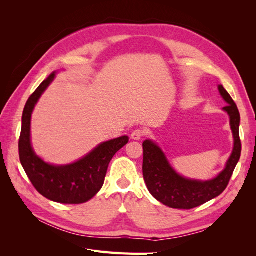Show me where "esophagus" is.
Segmentation results:
<instances>
[{
	"label": "esophagus",
	"mask_w": 256,
	"mask_h": 256,
	"mask_svg": "<svg viewBox=\"0 0 256 256\" xmlns=\"http://www.w3.org/2000/svg\"><path fill=\"white\" fill-rule=\"evenodd\" d=\"M145 134V131L143 129H136L134 131H132V134H131V138L132 140H141V138L144 136Z\"/></svg>",
	"instance_id": "esophagus-1"
}]
</instances>
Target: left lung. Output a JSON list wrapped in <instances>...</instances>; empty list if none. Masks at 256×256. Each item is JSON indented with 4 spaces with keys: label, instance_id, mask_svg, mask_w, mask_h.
<instances>
[{
    "label": "left lung",
    "instance_id": "1",
    "mask_svg": "<svg viewBox=\"0 0 256 256\" xmlns=\"http://www.w3.org/2000/svg\"><path fill=\"white\" fill-rule=\"evenodd\" d=\"M222 98L228 104L223 108L230 116L233 131L234 148L226 168L210 180H188L177 174L170 164L164 152L150 140L143 142V177L150 194L160 203L176 209H191L205 204L226 190L242 154L239 138L240 114L234 100L222 85L218 86Z\"/></svg>",
    "mask_w": 256,
    "mask_h": 256
}]
</instances>
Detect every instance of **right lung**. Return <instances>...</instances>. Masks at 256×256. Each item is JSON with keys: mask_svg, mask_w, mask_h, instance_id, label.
Returning a JSON list of instances; mask_svg holds the SVG:
<instances>
[{"mask_svg": "<svg viewBox=\"0 0 256 256\" xmlns=\"http://www.w3.org/2000/svg\"><path fill=\"white\" fill-rule=\"evenodd\" d=\"M56 78L51 74L28 99L22 114L19 138V157L35 189L50 200L62 204H82L94 198L104 182L110 161L129 138L124 136L99 144L86 156L74 164L53 166L35 154L30 144V118L42 92Z\"/></svg>", "mask_w": 256, "mask_h": 256, "instance_id": "obj_1", "label": "right lung"}]
</instances>
